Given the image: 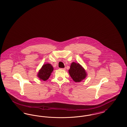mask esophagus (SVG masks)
I'll return each instance as SVG.
<instances>
[{"mask_svg":"<svg viewBox=\"0 0 127 127\" xmlns=\"http://www.w3.org/2000/svg\"><path fill=\"white\" fill-rule=\"evenodd\" d=\"M62 70H66V68H61Z\"/></svg>","mask_w":127,"mask_h":127,"instance_id":"1","label":"esophagus"}]
</instances>
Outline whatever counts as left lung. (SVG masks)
<instances>
[{
  "instance_id": "1",
  "label": "left lung",
  "mask_w": 127,
  "mask_h": 127,
  "mask_svg": "<svg viewBox=\"0 0 127 127\" xmlns=\"http://www.w3.org/2000/svg\"><path fill=\"white\" fill-rule=\"evenodd\" d=\"M71 78L75 82H79L85 79L86 73L85 69L79 63L73 62L68 70Z\"/></svg>"
}]
</instances>
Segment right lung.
Instances as JSON below:
<instances>
[{"mask_svg": "<svg viewBox=\"0 0 127 127\" xmlns=\"http://www.w3.org/2000/svg\"><path fill=\"white\" fill-rule=\"evenodd\" d=\"M53 70V67L50 64L43 65L38 74V76L41 80L46 81L49 79L51 72Z\"/></svg>", "mask_w": 127, "mask_h": 127, "instance_id": "add662e5", "label": "right lung"}]
</instances>
